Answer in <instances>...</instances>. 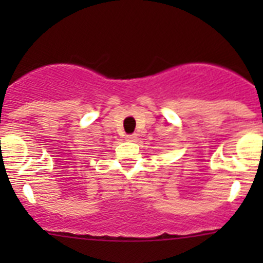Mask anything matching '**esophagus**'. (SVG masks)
<instances>
[{
	"mask_svg": "<svg viewBox=\"0 0 263 263\" xmlns=\"http://www.w3.org/2000/svg\"><path fill=\"white\" fill-rule=\"evenodd\" d=\"M125 138H126V141H129V142H134V141L137 139V136L136 134H127Z\"/></svg>",
	"mask_w": 263,
	"mask_h": 263,
	"instance_id": "obj_1",
	"label": "esophagus"
}]
</instances>
